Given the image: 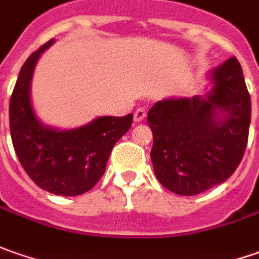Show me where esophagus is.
<instances>
[{
    "mask_svg": "<svg viewBox=\"0 0 259 259\" xmlns=\"http://www.w3.org/2000/svg\"><path fill=\"white\" fill-rule=\"evenodd\" d=\"M145 117H146V110H145V109H138V110L135 112V116H133V119H135L136 123L142 121Z\"/></svg>",
    "mask_w": 259,
    "mask_h": 259,
    "instance_id": "obj_1",
    "label": "esophagus"
}]
</instances>
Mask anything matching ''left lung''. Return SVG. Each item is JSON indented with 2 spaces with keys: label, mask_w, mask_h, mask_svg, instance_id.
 Instances as JSON below:
<instances>
[{
  "label": "left lung",
  "mask_w": 259,
  "mask_h": 259,
  "mask_svg": "<svg viewBox=\"0 0 259 259\" xmlns=\"http://www.w3.org/2000/svg\"><path fill=\"white\" fill-rule=\"evenodd\" d=\"M210 80L213 89L205 99H166L147 113L157 181L183 196L225 182L241 163L248 143L251 97L239 61L227 60L210 73Z\"/></svg>",
  "instance_id": "obj_1"
}]
</instances>
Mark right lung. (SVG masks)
Segmentation results:
<instances>
[{
    "mask_svg": "<svg viewBox=\"0 0 259 259\" xmlns=\"http://www.w3.org/2000/svg\"><path fill=\"white\" fill-rule=\"evenodd\" d=\"M47 41L34 51L20 70L10 100V132L14 150L24 170L41 189L77 196L90 191L106 170L116 142L130 129L133 114L103 116L74 130H56L37 120L30 100V85Z\"/></svg>",
    "mask_w": 259,
    "mask_h": 259,
    "instance_id": "1",
    "label": "right lung"
}]
</instances>
